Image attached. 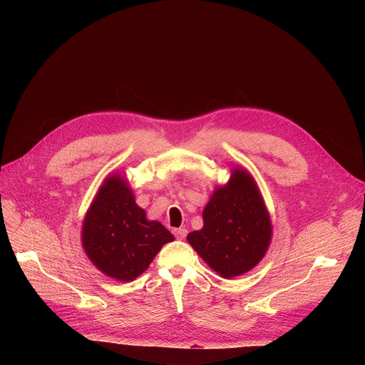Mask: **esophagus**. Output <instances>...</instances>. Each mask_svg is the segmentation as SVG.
<instances>
[{"label":"esophagus","instance_id":"obj_1","mask_svg":"<svg viewBox=\"0 0 365 365\" xmlns=\"http://www.w3.org/2000/svg\"><path fill=\"white\" fill-rule=\"evenodd\" d=\"M175 235L178 240H185V237L187 235V230L186 228H178L175 230Z\"/></svg>","mask_w":365,"mask_h":365}]
</instances>
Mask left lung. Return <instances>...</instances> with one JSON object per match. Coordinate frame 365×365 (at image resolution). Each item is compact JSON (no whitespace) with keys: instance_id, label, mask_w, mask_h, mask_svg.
Instances as JSON below:
<instances>
[{"instance_id":"obj_1","label":"left lung","mask_w":365,"mask_h":365,"mask_svg":"<svg viewBox=\"0 0 365 365\" xmlns=\"http://www.w3.org/2000/svg\"><path fill=\"white\" fill-rule=\"evenodd\" d=\"M203 228L187 234L205 263L225 279L250 272L270 245L272 221L254 179L244 169L217 187L203 210Z\"/></svg>"}]
</instances>
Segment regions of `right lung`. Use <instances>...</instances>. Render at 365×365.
<instances>
[{"mask_svg":"<svg viewBox=\"0 0 365 365\" xmlns=\"http://www.w3.org/2000/svg\"><path fill=\"white\" fill-rule=\"evenodd\" d=\"M173 240L160 222L147 220L120 175L103 180L82 225L88 258L103 274L120 282L137 279L160 248Z\"/></svg>","mask_w":365,"mask_h":365,"instance_id":"obj_1","label":"right lung"}]
</instances>
